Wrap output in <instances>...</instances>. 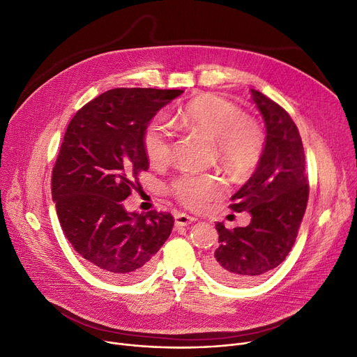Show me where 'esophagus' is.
Wrapping results in <instances>:
<instances>
[{"label":"esophagus","instance_id":"esophagus-1","mask_svg":"<svg viewBox=\"0 0 357 357\" xmlns=\"http://www.w3.org/2000/svg\"><path fill=\"white\" fill-rule=\"evenodd\" d=\"M194 221H195V218L188 214H176L175 215V226L176 227H185Z\"/></svg>","mask_w":357,"mask_h":357}]
</instances>
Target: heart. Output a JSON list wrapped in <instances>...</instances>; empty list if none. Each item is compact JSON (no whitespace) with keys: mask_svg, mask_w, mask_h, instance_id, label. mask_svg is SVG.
<instances>
[{"mask_svg":"<svg viewBox=\"0 0 357 357\" xmlns=\"http://www.w3.org/2000/svg\"><path fill=\"white\" fill-rule=\"evenodd\" d=\"M179 123L215 144L221 162L236 171H246L260 158L264 133L259 124L245 117L240 107L215 93H204L186 104L178 114ZM144 152L153 165H163L172 155L174 135L159 117L149 123L143 136ZM175 197L190 208L201 210L218 198L222 182L210 175H181L172 183Z\"/></svg>","mask_w":357,"mask_h":357,"instance_id":"b5f03b06","label":"heart"}]
</instances>
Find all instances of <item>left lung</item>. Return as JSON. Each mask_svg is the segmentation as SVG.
Listing matches in <instances>:
<instances>
[{
    "mask_svg": "<svg viewBox=\"0 0 357 357\" xmlns=\"http://www.w3.org/2000/svg\"><path fill=\"white\" fill-rule=\"evenodd\" d=\"M265 120L266 142L250 179L231 197L230 208L252 215L246 227L229 230L217 222L218 248L207 268L224 284L248 285L265 278L291 252L307 210L305 153L288 112L264 93L250 89Z\"/></svg>",
    "mask_w": 357,
    "mask_h": 357,
    "instance_id": "8db88e82",
    "label": "left lung"
}]
</instances>
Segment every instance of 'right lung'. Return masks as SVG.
I'll return each mask as SVG.
<instances>
[{
	"label": "right lung",
	"mask_w": 357,
	"mask_h": 357,
	"mask_svg": "<svg viewBox=\"0 0 357 357\" xmlns=\"http://www.w3.org/2000/svg\"><path fill=\"white\" fill-rule=\"evenodd\" d=\"M182 89L114 88L70 120L52 171L62 230L96 275L128 282L144 276L174 227L169 213H127L123 201L149 169V121Z\"/></svg>",
	"instance_id": "right-lung-1"
}]
</instances>
